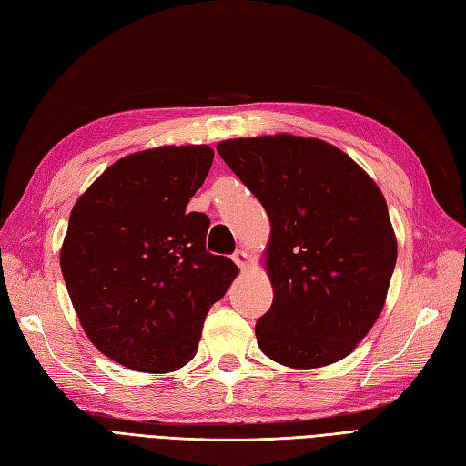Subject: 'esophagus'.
<instances>
[{
	"mask_svg": "<svg viewBox=\"0 0 466 466\" xmlns=\"http://www.w3.org/2000/svg\"><path fill=\"white\" fill-rule=\"evenodd\" d=\"M232 259H234V262L238 264V268L246 269V268H248V262H250V256H248V252L244 250V248H240V250H236V252H234Z\"/></svg>",
	"mask_w": 466,
	"mask_h": 466,
	"instance_id": "1",
	"label": "esophagus"
}]
</instances>
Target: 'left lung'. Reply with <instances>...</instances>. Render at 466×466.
Segmentation results:
<instances>
[{
	"label": "left lung",
	"instance_id": "8db88e82",
	"mask_svg": "<svg viewBox=\"0 0 466 466\" xmlns=\"http://www.w3.org/2000/svg\"><path fill=\"white\" fill-rule=\"evenodd\" d=\"M216 150L272 226L266 272L274 301L256 323L259 350L294 370L348 357L380 318L397 262L383 192L319 138H230Z\"/></svg>",
	"mask_w": 466,
	"mask_h": 466
}]
</instances>
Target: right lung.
<instances>
[{"label": "right lung", "instance_id": "right-lung-1", "mask_svg": "<svg viewBox=\"0 0 466 466\" xmlns=\"http://www.w3.org/2000/svg\"><path fill=\"white\" fill-rule=\"evenodd\" d=\"M208 145L127 155L69 216L61 272L81 328L128 370L168 373L198 350L204 319L238 276L207 252L210 220L187 207L212 167Z\"/></svg>", "mask_w": 466, "mask_h": 466}]
</instances>
